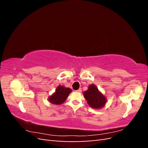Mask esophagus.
<instances>
[{
  "label": "esophagus",
  "mask_w": 148,
  "mask_h": 148,
  "mask_svg": "<svg viewBox=\"0 0 148 148\" xmlns=\"http://www.w3.org/2000/svg\"><path fill=\"white\" fill-rule=\"evenodd\" d=\"M76 91H77V92H82V89H81V88H79V89H78V90H77Z\"/></svg>",
  "instance_id": "esophagus-1"
}]
</instances>
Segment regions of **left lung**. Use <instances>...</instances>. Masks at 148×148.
<instances>
[{
  "label": "left lung",
  "mask_w": 148,
  "mask_h": 148,
  "mask_svg": "<svg viewBox=\"0 0 148 148\" xmlns=\"http://www.w3.org/2000/svg\"><path fill=\"white\" fill-rule=\"evenodd\" d=\"M85 99L88 105L94 109H101L106 104V97L98 90L95 84L89 85L88 89L83 92Z\"/></svg>",
  "instance_id": "left-lung-1"
}]
</instances>
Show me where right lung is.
<instances>
[{"mask_svg":"<svg viewBox=\"0 0 148 148\" xmlns=\"http://www.w3.org/2000/svg\"><path fill=\"white\" fill-rule=\"evenodd\" d=\"M71 92V89L70 88H65L64 86H59L56 88V92L49 97V101L53 104H61L65 101Z\"/></svg>","mask_w":148,"mask_h":148,"instance_id":"right-lung-1","label":"right lung"}]
</instances>
